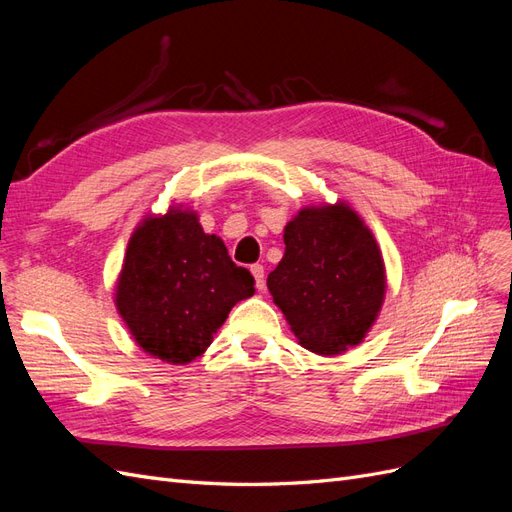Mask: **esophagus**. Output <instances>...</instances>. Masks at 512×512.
Returning <instances> with one entry per match:
<instances>
[{"label": "esophagus", "mask_w": 512, "mask_h": 512, "mask_svg": "<svg viewBox=\"0 0 512 512\" xmlns=\"http://www.w3.org/2000/svg\"><path fill=\"white\" fill-rule=\"evenodd\" d=\"M250 271H252L254 280H256V288L258 290H265V267H262V265H252Z\"/></svg>", "instance_id": "esophagus-1"}]
</instances>
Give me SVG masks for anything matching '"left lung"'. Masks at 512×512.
<instances>
[{"mask_svg": "<svg viewBox=\"0 0 512 512\" xmlns=\"http://www.w3.org/2000/svg\"><path fill=\"white\" fill-rule=\"evenodd\" d=\"M286 250L267 286L299 344L322 356L361 344L386 297L374 232L344 200L303 207L284 228Z\"/></svg>", "mask_w": 512, "mask_h": 512, "instance_id": "obj_1", "label": "left lung"}]
</instances>
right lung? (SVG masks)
I'll list each match as a JSON object with an SVG mask.
<instances>
[{
  "mask_svg": "<svg viewBox=\"0 0 512 512\" xmlns=\"http://www.w3.org/2000/svg\"><path fill=\"white\" fill-rule=\"evenodd\" d=\"M252 273L207 235L198 213L170 205L134 228L115 284V307L138 348L168 365L205 354L230 309L252 297Z\"/></svg>",
  "mask_w": 512,
  "mask_h": 512,
  "instance_id": "1",
  "label": "right lung"
}]
</instances>
